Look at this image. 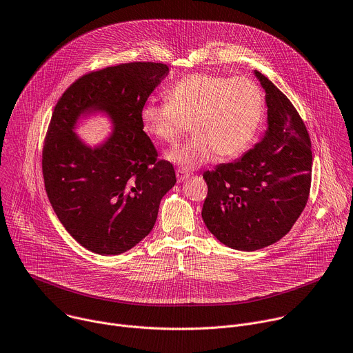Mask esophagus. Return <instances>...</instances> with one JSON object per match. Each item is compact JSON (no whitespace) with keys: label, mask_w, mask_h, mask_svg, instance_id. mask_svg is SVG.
<instances>
[{"label":"esophagus","mask_w":353,"mask_h":353,"mask_svg":"<svg viewBox=\"0 0 353 353\" xmlns=\"http://www.w3.org/2000/svg\"><path fill=\"white\" fill-rule=\"evenodd\" d=\"M175 174H176V181H178L179 183L183 182V181H185L186 178H189V175H190V172H188V171H185V170H182V168L176 170Z\"/></svg>","instance_id":"obj_1"}]
</instances>
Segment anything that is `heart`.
Segmentation results:
<instances>
[{
	"mask_svg": "<svg viewBox=\"0 0 353 353\" xmlns=\"http://www.w3.org/2000/svg\"><path fill=\"white\" fill-rule=\"evenodd\" d=\"M167 101H146L140 110L145 132L174 143L186 132L194 134L186 145L165 154L171 163L192 170L211 157L238 156L253 139L263 115V94L248 78L194 74L170 88Z\"/></svg>",
	"mask_w": 353,
	"mask_h": 353,
	"instance_id": "b5f03b06",
	"label": "heart"
}]
</instances>
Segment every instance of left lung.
Wrapping results in <instances>:
<instances>
[{
  "instance_id": "8db88e82",
  "label": "left lung",
  "mask_w": 353,
  "mask_h": 353,
  "mask_svg": "<svg viewBox=\"0 0 353 353\" xmlns=\"http://www.w3.org/2000/svg\"><path fill=\"white\" fill-rule=\"evenodd\" d=\"M265 92L267 129L241 159L203 174L207 197L201 217L221 243L253 252L285 236L307 203L312 143L290 99L259 70Z\"/></svg>"
}]
</instances>
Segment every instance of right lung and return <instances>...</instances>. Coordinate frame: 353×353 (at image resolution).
I'll use <instances>...</instances> for the list:
<instances>
[{"instance_id":"right-lung-1","label":"right lung","mask_w":353,"mask_h":353,"mask_svg":"<svg viewBox=\"0 0 353 353\" xmlns=\"http://www.w3.org/2000/svg\"><path fill=\"white\" fill-rule=\"evenodd\" d=\"M167 75L160 62L108 66L74 82L54 108L41 161L46 192L65 230L93 253L121 254L148 236L176 182L140 122L142 105ZM94 112L107 113L114 130L90 148L74 128Z\"/></svg>"}]
</instances>
